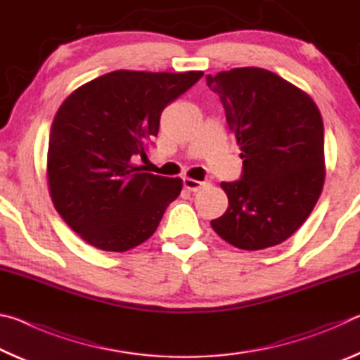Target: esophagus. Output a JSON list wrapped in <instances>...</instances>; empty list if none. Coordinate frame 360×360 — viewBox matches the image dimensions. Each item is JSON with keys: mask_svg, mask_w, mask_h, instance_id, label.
I'll return each mask as SVG.
<instances>
[{"mask_svg": "<svg viewBox=\"0 0 360 360\" xmlns=\"http://www.w3.org/2000/svg\"><path fill=\"white\" fill-rule=\"evenodd\" d=\"M182 184H184L186 191H191V192H198L200 188H203L206 186V182L203 181H197V179H192V178H184L182 179Z\"/></svg>", "mask_w": 360, "mask_h": 360, "instance_id": "obj_1", "label": "esophagus"}]
</instances>
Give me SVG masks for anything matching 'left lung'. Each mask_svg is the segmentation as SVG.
<instances>
[{"label": "left lung", "instance_id": "left-lung-1", "mask_svg": "<svg viewBox=\"0 0 360 360\" xmlns=\"http://www.w3.org/2000/svg\"><path fill=\"white\" fill-rule=\"evenodd\" d=\"M243 158L240 181L221 182L229 208L211 221L245 251L276 246L311 214L324 187V124L311 96L275 72L246 66L206 76Z\"/></svg>", "mask_w": 360, "mask_h": 360}]
</instances>
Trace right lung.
Instances as JSON below:
<instances>
[{
	"instance_id": "right-lung-1",
	"label": "right lung",
	"mask_w": 360,
	"mask_h": 360,
	"mask_svg": "<svg viewBox=\"0 0 360 360\" xmlns=\"http://www.w3.org/2000/svg\"><path fill=\"white\" fill-rule=\"evenodd\" d=\"M202 76L119 70L81 85L58 108L49 136V193L89 245L125 252L154 235L182 181L143 173L135 158L157 136L163 108Z\"/></svg>"
}]
</instances>
